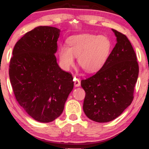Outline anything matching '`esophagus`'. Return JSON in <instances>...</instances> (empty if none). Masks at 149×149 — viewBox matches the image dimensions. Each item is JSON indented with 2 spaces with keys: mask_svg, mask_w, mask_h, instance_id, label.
<instances>
[{
  "mask_svg": "<svg viewBox=\"0 0 149 149\" xmlns=\"http://www.w3.org/2000/svg\"><path fill=\"white\" fill-rule=\"evenodd\" d=\"M73 81H74V85L75 87H79V85H80V80H79V79L78 78H74V80H73Z\"/></svg>",
  "mask_w": 149,
  "mask_h": 149,
  "instance_id": "1",
  "label": "esophagus"
}]
</instances>
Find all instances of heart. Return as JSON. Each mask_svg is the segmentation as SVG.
<instances>
[{
  "mask_svg": "<svg viewBox=\"0 0 149 149\" xmlns=\"http://www.w3.org/2000/svg\"><path fill=\"white\" fill-rule=\"evenodd\" d=\"M83 56H86V57L90 56V53H89V52H85V54H83Z\"/></svg>",
  "mask_w": 149,
  "mask_h": 149,
  "instance_id": "b5f03b06",
  "label": "heart"
}]
</instances>
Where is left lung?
Instances as JSON below:
<instances>
[{
  "instance_id": "left-lung-1",
  "label": "left lung",
  "mask_w": 149,
  "mask_h": 149,
  "mask_svg": "<svg viewBox=\"0 0 149 149\" xmlns=\"http://www.w3.org/2000/svg\"><path fill=\"white\" fill-rule=\"evenodd\" d=\"M60 32L52 26L34 28L16 42L10 60V82L16 100L42 123L60 117L74 87L72 74L60 68L55 56Z\"/></svg>"
}]
</instances>
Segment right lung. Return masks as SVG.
Segmentation results:
<instances>
[{
  "label": "right lung",
  "instance_id": "obj_1",
  "mask_svg": "<svg viewBox=\"0 0 149 149\" xmlns=\"http://www.w3.org/2000/svg\"><path fill=\"white\" fill-rule=\"evenodd\" d=\"M117 43L102 67L81 85L85 91L83 111L92 121L105 123L119 117L134 98L139 66L131 42L113 29Z\"/></svg>",
  "mask_w": 149,
  "mask_h": 149
}]
</instances>
